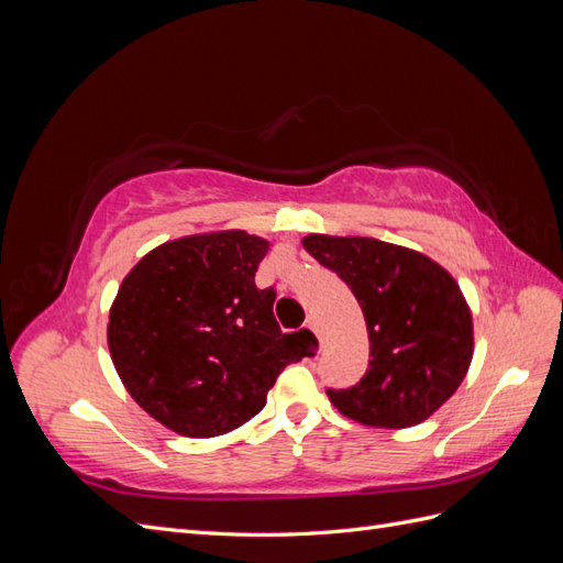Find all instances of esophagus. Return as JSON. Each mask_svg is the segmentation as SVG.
<instances>
[{
  "label": "esophagus",
  "instance_id": "esophagus-1",
  "mask_svg": "<svg viewBox=\"0 0 563 563\" xmlns=\"http://www.w3.org/2000/svg\"><path fill=\"white\" fill-rule=\"evenodd\" d=\"M305 329H310L319 338V343H321V333H319V327H317L314 319H308V323H305Z\"/></svg>",
  "mask_w": 563,
  "mask_h": 563
}]
</instances>
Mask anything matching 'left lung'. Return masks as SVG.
<instances>
[{
    "mask_svg": "<svg viewBox=\"0 0 563 563\" xmlns=\"http://www.w3.org/2000/svg\"><path fill=\"white\" fill-rule=\"evenodd\" d=\"M305 251L343 279L368 331V368L327 389L340 413L368 428L428 420L465 380L474 352L470 305L449 272L413 249L371 236L308 234Z\"/></svg>",
    "mask_w": 563,
    "mask_h": 563,
    "instance_id": "obj_1",
    "label": "left lung"
}]
</instances>
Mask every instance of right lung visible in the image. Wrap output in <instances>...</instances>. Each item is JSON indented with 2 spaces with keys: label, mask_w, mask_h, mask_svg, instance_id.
I'll use <instances>...</instances> for the list:
<instances>
[{
  "label": "right lung",
  "mask_w": 563,
  "mask_h": 563,
  "mask_svg": "<svg viewBox=\"0 0 563 563\" xmlns=\"http://www.w3.org/2000/svg\"><path fill=\"white\" fill-rule=\"evenodd\" d=\"M263 236L223 230L152 249L119 286L108 347L133 401L176 434L207 439L242 428L300 352L255 286Z\"/></svg>",
  "instance_id": "1"
}]
</instances>
